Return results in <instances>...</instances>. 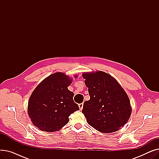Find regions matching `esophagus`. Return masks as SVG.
Here are the masks:
<instances>
[{"label":"esophagus","instance_id":"34e87169","mask_svg":"<svg viewBox=\"0 0 159 159\" xmlns=\"http://www.w3.org/2000/svg\"><path fill=\"white\" fill-rule=\"evenodd\" d=\"M79 106L80 110H82V108H83V103H80V104H79Z\"/></svg>","mask_w":159,"mask_h":159}]
</instances>
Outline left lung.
<instances>
[{
  "mask_svg": "<svg viewBox=\"0 0 159 159\" xmlns=\"http://www.w3.org/2000/svg\"><path fill=\"white\" fill-rule=\"evenodd\" d=\"M82 77L90 97L82 110L87 122L102 133L118 131L131 114L127 93L117 81L104 71L84 73Z\"/></svg>",
  "mask_w": 159,
  "mask_h": 159,
  "instance_id": "8db88e82",
  "label": "left lung"
}]
</instances>
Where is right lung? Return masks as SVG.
<instances>
[{"mask_svg":"<svg viewBox=\"0 0 159 159\" xmlns=\"http://www.w3.org/2000/svg\"><path fill=\"white\" fill-rule=\"evenodd\" d=\"M71 82L68 75L57 72L37 86L28 106L29 116L35 126L42 131L53 132L68 123L69 116L79 110L73 101L74 93L68 89Z\"/></svg>","mask_w":159,"mask_h":159,"instance_id":"right-lung-1","label":"right lung"}]
</instances>
